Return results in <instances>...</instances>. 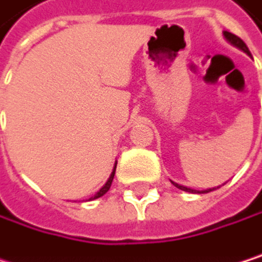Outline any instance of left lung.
I'll use <instances>...</instances> for the list:
<instances>
[{
    "mask_svg": "<svg viewBox=\"0 0 262 262\" xmlns=\"http://www.w3.org/2000/svg\"><path fill=\"white\" fill-rule=\"evenodd\" d=\"M223 35H224V38H226L232 46L238 47L239 50H243L244 53H247V55L250 56V50H249V47L246 46V42H244L239 36H236V35H233V33H230V32H223ZM172 184H173L175 187H178V189L184 190V192H189V193H207V192L215 190V187H213V189H207V190H201V192H200V190H193V189H189V187H186V186L177 184V183H173V181H172Z\"/></svg>",
    "mask_w": 262,
    "mask_h": 262,
    "instance_id": "8db88e82",
    "label": "left lung"
}]
</instances>
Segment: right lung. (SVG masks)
<instances>
[{"instance_id": "right-lung-1", "label": "right lung", "mask_w": 262, "mask_h": 262, "mask_svg": "<svg viewBox=\"0 0 262 262\" xmlns=\"http://www.w3.org/2000/svg\"><path fill=\"white\" fill-rule=\"evenodd\" d=\"M115 169H116V164H115V167H113V172H112V175H110V178L107 180V183L92 196V198H89V201H92V200H96V198H99V196H102L104 193H107V190L110 189V186H112V181H113V177H115Z\"/></svg>"}]
</instances>
